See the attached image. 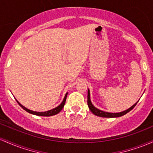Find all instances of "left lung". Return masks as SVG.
<instances>
[{
    "label": "left lung",
    "instance_id": "1",
    "mask_svg": "<svg viewBox=\"0 0 153 153\" xmlns=\"http://www.w3.org/2000/svg\"><path fill=\"white\" fill-rule=\"evenodd\" d=\"M137 103V102L134 103L133 106H131L130 108H128V109L124 111L119 112V113H109V112L103 111L98 109L97 108H96V107L92 104L90 99V91H89V89H88V108L89 109L91 110V111L94 114L98 116V117H106V118H114V117H122V116L126 114L128 112L130 111L131 109H133V108L136 106Z\"/></svg>",
    "mask_w": 153,
    "mask_h": 153
}]
</instances>
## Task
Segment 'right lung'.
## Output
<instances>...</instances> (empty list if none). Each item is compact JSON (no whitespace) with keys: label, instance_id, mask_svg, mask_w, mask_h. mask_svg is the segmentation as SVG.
Here are the masks:
<instances>
[{"label":"right lung","instance_id":"1","mask_svg":"<svg viewBox=\"0 0 153 153\" xmlns=\"http://www.w3.org/2000/svg\"><path fill=\"white\" fill-rule=\"evenodd\" d=\"M67 96H68V93L65 94V98L64 99H63L62 102L60 103V104L58 106L56 107V108H53V109H51L50 111H44V112H38V111H31V110H29L28 109V108H26V107H24L23 105L21 104L18 101H17L16 99V101L17 103H19V105L23 109H24L25 111H26L27 112H29V113L31 114H34V115H36V116H42V117H50V116H53V115H55L57 114H58L59 111H60L62 109V108L64 107L65 106V101H66V98H67Z\"/></svg>","mask_w":153,"mask_h":153}]
</instances>
